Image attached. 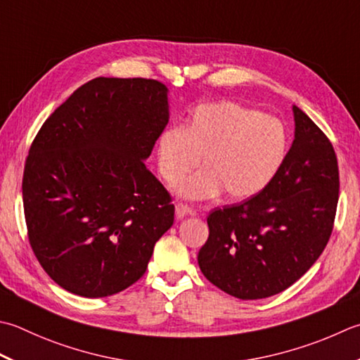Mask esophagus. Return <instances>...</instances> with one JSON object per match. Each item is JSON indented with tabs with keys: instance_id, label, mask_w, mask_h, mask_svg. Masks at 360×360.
<instances>
[{
	"instance_id": "34e87169",
	"label": "esophagus",
	"mask_w": 360,
	"mask_h": 360,
	"mask_svg": "<svg viewBox=\"0 0 360 360\" xmlns=\"http://www.w3.org/2000/svg\"><path fill=\"white\" fill-rule=\"evenodd\" d=\"M174 210H176V218H178V220H181V218H184L186 215L192 214V209H190L187 204H184V202H176Z\"/></svg>"
}]
</instances>
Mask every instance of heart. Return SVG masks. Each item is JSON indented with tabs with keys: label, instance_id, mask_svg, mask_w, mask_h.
Listing matches in <instances>:
<instances>
[{
	"label": "heart",
	"instance_id": "heart-1",
	"mask_svg": "<svg viewBox=\"0 0 360 360\" xmlns=\"http://www.w3.org/2000/svg\"><path fill=\"white\" fill-rule=\"evenodd\" d=\"M288 151L281 120L231 101L201 103L182 128L173 126L158 139V168L168 186H178L200 162L203 170L182 183L179 192L207 200L224 192L245 200L270 184Z\"/></svg>",
	"mask_w": 360,
	"mask_h": 360
}]
</instances>
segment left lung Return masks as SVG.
<instances>
[{"label": "left lung", "mask_w": 360, "mask_h": 360, "mask_svg": "<svg viewBox=\"0 0 360 360\" xmlns=\"http://www.w3.org/2000/svg\"><path fill=\"white\" fill-rule=\"evenodd\" d=\"M295 140L262 192L214 209L198 252L204 276L240 300L281 293L328 245L339 202V165L326 134L293 105Z\"/></svg>", "instance_id": "1"}]
</instances>
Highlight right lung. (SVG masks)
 <instances>
[{"instance_id": "add662e5", "label": "right lung", "mask_w": 360, "mask_h": 360, "mask_svg": "<svg viewBox=\"0 0 360 360\" xmlns=\"http://www.w3.org/2000/svg\"><path fill=\"white\" fill-rule=\"evenodd\" d=\"M167 87L95 77L41 124L23 173L31 248L70 293L110 297L143 276L174 206L148 168L168 123Z\"/></svg>"}]
</instances>
